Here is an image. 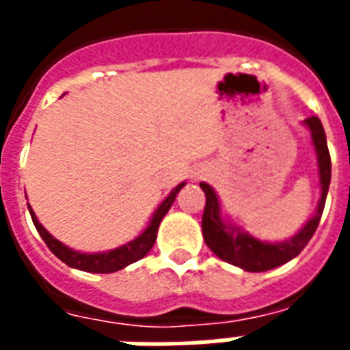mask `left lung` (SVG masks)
Listing matches in <instances>:
<instances>
[{
    "label": "left lung",
    "mask_w": 350,
    "mask_h": 350,
    "mask_svg": "<svg viewBox=\"0 0 350 350\" xmlns=\"http://www.w3.org/2000/svg\"><path fill=\"white\" fill-rule=\"evenodd\" d=\"M304 125L311 133V142L317 153V165H319V182H321V198L317 204L315 213L308 219V223L288 240L283 242H264L258 240L243 228L236 227L230 221L223 219L221 215L219 197L215 195L212 185L200 183L206 195L204 213H202V236L206 245L228 264H234L245 271H266L278 268L281 264L288 262L291 258L298 257L300 251L308 245L311 236L315 234L319 221L323 215L324 202L328 195L332 178V163L326 135H324L323 123L319 118L311 116L304 120Z\"/></svg>",
    "instance_id": "8db88e82"
}]
</instances>
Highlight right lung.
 Listing matches in <instances>:
<instances>
[{
	"mask_svg": "<svg viewBox=\"0 0 350 350\" xmlns=\"http://www.w3.org/2000/svg\"><path fill=\"white\" fill-rule=\"evenodd\" d=\"M183 185H185V182H182L180 185H176L174 189L170 191V195H168V197L161 202L159 208L153 212L152 219H150V223H148V227L144 228L142 234H138L135 240H131V242H127L125 245H120V247H116V250L110 251H103V253H80V251L71 250L69 245H65V243H62L59 240H56L46 228L42 227L41 223H39V219H37L35 212L31 210V206H29V213H31V219H33V225L35 228H37V232L41 234L44 243L49 245V250L52 251L62 262L82 271H92V273H112V271L123 270L125 266L137 262V260H140V258L146 257V255L150 253V250L153 247V243L157 240V228H159L161 221L167 215V212L170 210V206L174 202L176 195L180 193V189H182Z\"/></svg>",
	"mask_w": 350,
	"mask_h": 350,
	"instance_id": "1",
	"label": "right lung"
}]
</instances>
